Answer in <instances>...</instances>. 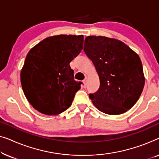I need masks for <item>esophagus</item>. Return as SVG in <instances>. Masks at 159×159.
Masks as SVG:
<instances>
[{
  "instance_id": "esophagus-1",
  "label": "esophagus",
  "mask_w": 159,
  "mask_h": 159,
  "mask_svg": "<svg viewBox=\"0 0 159 159\" xmlns=\"http://www.w3.org/2000/svg\"><path fill=\"white\" fill-rule=\"evenodd\" d=\"M83 83H84V87H85V88H86V86H87V78H85V79L83 80Z\"/></svg>"
}]
</instances>
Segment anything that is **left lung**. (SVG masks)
Wrapping results in <instances>:
<instances>
[{"label":"left lung","mask_w":159,"mask_h":159,"mask_svg":"<svg viewBox=\"0 0 159 159\" xmlns=\"http://www.w3.org/2000/svg\"><path fill=\"white\" fill-rule=\"evenodd\" d=\"M84 51L100 79L98 90L89 95L93 105L106 114L127 112L138 101L145 84L138 54L121 41L103 36L87 37Z\"/></svg>","instance_id":"obj_1"}]
</instances>
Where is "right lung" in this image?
Masks as SVG:
<instances>
[{
  "mask_svg": "<svg viewBox=\"0 0 159 159\" xmlns=\"http://www.w3.org/2000/svg\"><path fill=\"white\" fill-rule=\"evenodd\" d=\"M83 35L49 37L29 51L21 71L27 101L39 112L57 115L70 107L82 82L74 80L70 63L83 48Z\"/></svg>",
  "mask_w": 159,
  "mask_h": 159,
  "instance_id": "add662e5",
  "label": "right lung"
}]
</instances>
